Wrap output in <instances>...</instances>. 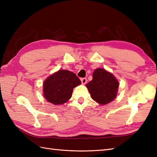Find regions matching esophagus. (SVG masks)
Here are the masks:
<instances>
[{
  "label": "esophagus",
  "instance_id": "esophagus-1",
  "mask_svg": "<svg viewBox=\"0 0 157 157\" xmlns=\"http://www.w3.org/2000/svg\"><path fill=\"white\" fill-rule=\"evenodd\" d=\"M81 82L82 83V84H86V83H87V79H86V78H81Z\"/></svg>",
  "mask_w": 157,
  "mask_h": 157
}]
</instances>
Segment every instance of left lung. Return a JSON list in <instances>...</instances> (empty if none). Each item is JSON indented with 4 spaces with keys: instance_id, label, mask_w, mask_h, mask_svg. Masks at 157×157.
Here are the masks:
<instances>
[{
    "instance_id": "1",
    "label": "left lung",
    "mask_w": 157,
    "mask_h": 157,
    "mask_svg": "<svg viewBox=\"0 0 157 157\" xmlns=\"http://www.w3.org/2000/svg\"><path fill=\"white\" fill-rule=\"evenodd\" d=\"M93 79L86 84L91 97L101 105H106L115 99L119 82L114 75L103 69H96Z\"/></svg>"
}]
</instances>
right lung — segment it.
Segmentation results:
<instances>
[{"instance_id":"right-lung-1","label":"right lung","mask_w":157,"mask_h":157,"mask_svg":"<svg viewBox=\"0 0 157 157\" xmlns=\"http://www.w3.org/2000/svg\"><path fill=\"white\" fill-rule=\"evenodd\" d=\"M81 84L77 75L67 70H59L49 76L43 84L44 98L53 105H62L71 97L73 89Z\"/></svg>"}]
</instances>
